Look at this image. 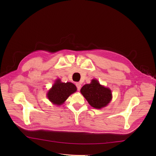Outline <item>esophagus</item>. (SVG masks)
Listing matches in <instances>:
<instances>
[{
  "mask_svg": "<svg viewBox=\"0 0 156 156\" xmlns=\"http://www.w3.org/2000/svg\"><path fill=\"white\" fill-rule=\"evenodd\" d=\"M76 89H77V91H80L81 87V84L80 83H76Z\"/></svg>",
  "mask_w": 156,
  "mask_h": 156,
  "instance_id": "1",
  "label": "esophagus"
}]
</instances>
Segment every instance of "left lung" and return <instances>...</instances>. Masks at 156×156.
Wrapping results in <instances>:
<instances>
[{
  "mask_svg": "<svg viewBox=\"0 0 156 156\" xmlns=\"http://www.w3.org/2000/svg\"><path fill=\"white\" fill-rule=\"evenodd\" d=\"M80 91L88 103L96 108L106 106L112 99L110 89L101 85L96 80H93L90 84L84 85Z\"/></svg>",
  "mask_w": 156,
  "mask_h": 156,
  "instance_id": "left-lung-1",
  "label": "left lung"
}]
</instances>
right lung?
<instances>
[{
	"label": "right lung",
	"instance_id": "right-lung-1",
	"mask_svg": "<svg viewBox=\"0 0 156 156\" xmlns=\"http://www.w3.org/2000/svg\"><path fill=\"white\" fill-rule=\"evenodd\" d=\"M76 91V87L72 83H61L57 80L48 93V98L53 104H62L70 95Z\"/></svg>",
	"mask_w": 156,
	"mask_h": 156
}]
</instances>
